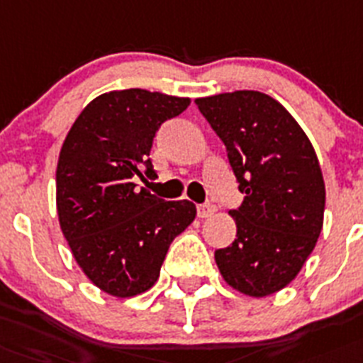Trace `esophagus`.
I'll list each match as a JSON object with an SVG mask.
<instances>
[{
	"label": "esophagus",
	"mask_w": 363,
	"mask_h": 363,
	"mask_svg": "<svg viewBox=\"0 0 363 363\" xmlns=\"http://www.w3.org/2000/svg\"><path fill=\"white\" fill-rule=\"evenodd\" d=\"M214 212L216 205H212V203H203V205L197 206V216H199V218H210Z\"/></svg>",
	"instance_id": "esophagus-1"
}]
</instances>
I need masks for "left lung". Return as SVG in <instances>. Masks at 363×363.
<instances>
[{
	"mask_svg": "<svg viewBox=\"0 0 363 363\" xmlns=\"http://www.w3.org/2000/svg\"><path fill=\"white\" fill-rule=\"evenodd\" d=\"M227 147L238 190L245 194L233 245L216 251L228 286L266 297L290 284L323 228L325 181L301 125L277 99L255 90L196 99Z\"/></svg>",
	"mask_w": 363,
	"mask_h": 363,
	"instance_id": "1",
	"label": "left lung"
}]
</instances>
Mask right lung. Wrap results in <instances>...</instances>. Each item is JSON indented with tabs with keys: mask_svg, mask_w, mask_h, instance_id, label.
I'll return each mask as SVG.
<instances>
[{
	"mask_svg": "<svg viewBox=\"0 0 363 363\" xmlns=\"http://www.w3.org/2000/svg\"><path fill=\"white\" fill-rule=\"evenodd\" d=\"M190 105L188 97L142 88L101 94L84 106L57 164V212L84 275L105 294L135 297L157 282L173 240L196 219L190 201H164L135 177L153 172L158 127Z\"/></svg>",
	"mask_w": 363,
	"mask_h": 363,
	"instance_id": "obj_1",
	"label": "right lung"
}]
</instances>
